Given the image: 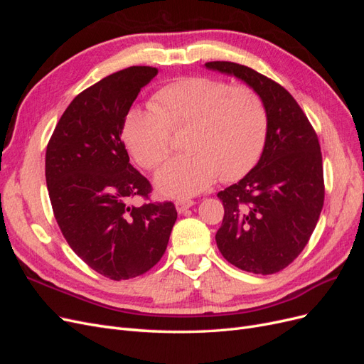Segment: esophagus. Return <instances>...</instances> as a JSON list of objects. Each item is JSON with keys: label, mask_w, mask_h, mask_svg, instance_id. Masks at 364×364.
<instances>
[{"label": "esophagus", "mask_w": 364, "mask_h": 364, "mask_svg": "<svg viewBox=\"0 0 364 364\" xmlns=\"http://www.w3.org/2000/svg\"><path fill=\"white\" fill-rule=\"evenodd\" d=\"M194 205V200H178L176 202V209L179 214H183L186 209H190Z\"/></svg>", "instance_id": "esophagus-1"}]
</instances>
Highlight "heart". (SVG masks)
I'll return each instance as SVG.
<instances>
[{
  "label": "heart",
  "mask_w": 364,
  "mask_h": 364,
  "mask_svg": "<svg viewBox=\"0 0 364 364\" xmlns=\"http://www.w3.org/2000/svg\"><path fill=\"white\" fill-rule=\"evenodd\" d=\"M186 124L182 155L156 174L158 191L167 197H191L220 176L234 181L259 158L267 132L261 98L246 86H230L203 75L182 77L155 92L150 106L126 114L123 138L134 158L155 168L170 153V129Z\"/></svg>",
  "instance_id": "heart-1"
}]
</instances>
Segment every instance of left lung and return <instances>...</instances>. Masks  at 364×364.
Segmentation results:
<instances>
[{"mask_svg": "<svg viewBox=\"0 0 364 364\" xmlns=\"http://www.w3.org/2000/svg\"><path fill=\"white\" fill-rule=\"evenodd\" d=\"M205 67L245 82L267 114L259 161L243 179L217 194L225 206L217 247L241 270L277 273L304 250L322 211L317 135L301 106L277 82L235 62H208Z\"/></svg>", "mask_w": 364, "mask_h": 364, "instance_id": "obj_1", "label": "left lung"}]
</instances>
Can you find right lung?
I'll list each match as a JSON object with an SVG mask.
<instances>
[{
    "instance_id": "1",
    "label": "right lung",
    "mask_w": 364,
    "mask_h": 364,
    "mask_svg": "<svg viewBox=\"0 0 364 364\" xmlns=\"http://www.w3.org/2000/svg\"><path fill=\"white\" fill-rule=\"evenodd\" d=\"M158 74L129 67L77 95L54 129L46 179L54 217L75 255L103 277H139L162 258L178 213L171 202L130 206L150 182L129 162L121 141L126 114Z\"/></svg>"
}]
</instances>
